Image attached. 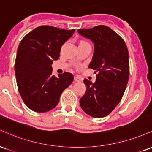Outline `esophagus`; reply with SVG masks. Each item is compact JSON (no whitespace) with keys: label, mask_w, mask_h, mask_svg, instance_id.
Masks as SVG:
<instances>
[{"label":"esophagus","mask_w":152,"mask_h":152,"mask_svg":"<svg viewBox=\"0 0 152 152\" xmlns=\"http://www.w3.org/2000/svg\"><path fill=\"white\" fill-rule=\"evenodd\" d=\"M74 81L76 82L81 81V78H80L79 76H74Z\"/></svg>","instance_id":"1"}]
</instances>
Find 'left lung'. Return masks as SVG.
<instances>
[{
	"label": "left lung",
	"mask_w": 152,
	"mask_h": 152,
	"mask_svg": "<svg viewBox=\"0 0 152 152\" xmlns=\"http://www.w3.org/2000/svg\"><path fill=\"white\" fill-rule=\"evenodd\" d=\"M94 43L88 68L98 73L92 83L85 78L86 91L80 99L81 109L92 117L107 116L121 100L129 77V52L124 41L106 26L78 29Z\"/></svg>",
	"instance_id": "1"
}]
</instances>
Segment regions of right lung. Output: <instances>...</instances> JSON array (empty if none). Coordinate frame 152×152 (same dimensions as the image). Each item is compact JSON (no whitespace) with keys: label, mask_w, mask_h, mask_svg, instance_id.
<instances>
[{"label":"right lung","mask_w":152,"mask_h":152,"mask_svg":"<svg viewBox=\"0 0 152 152\" xmlns=\"http://www.w3.org/2000/svg\"><path fill=\"white\" fill-rule=\"evenodd\" d=\"M74 31L39 26L20 41L15 62V78L23 101L32 111L43 113L53 109L62 92L72 83L71 73L64 72L58 77L52 75L51 64L58 60L61 48Z\"/></svg>","instance_id":"obj_1"}]
</instances>
